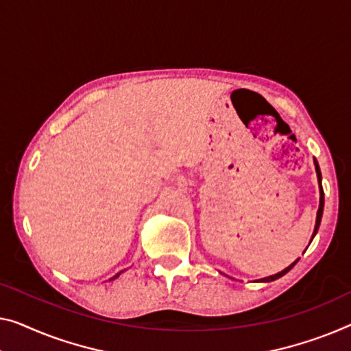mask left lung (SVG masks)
<instances>
[{
  "label": "left lung",
  "instance_id": "obj_1",
  "mask_svg": "<svg viewBox=\"0 0 351 351\" xmlns=\"http://www.w3.org/2000/svg\"><path fill=\"white\" fill-rule=\"evenodd\" d=\"M313 165H315V171H317V180H318V189H320V205H318V211H317V221H315V228H313V233H312V238L311 241L313 239V237H315L317 232H318V227H320V222H322V216H323V208H325V192H323V187H322V171H320V167H318V162L317 159L313 158ZM300 260V258H298ZM298 260L293 261V263L290 266H287L285 269H282L280 273L277 274H273V276H268V277H261V279H257L255 282H273L276 279H279V277L285 276L289 271L293 268L298 263Z\"/></svg>",
  "mask_w": 351,
  "mask_h": 351
}]
</instances>
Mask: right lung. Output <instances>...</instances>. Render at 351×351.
I'll return each instance as SVG.
<instances>
[{
  "label": "right lung",
  "instance_id": "1",
  "mask_svg": "<svg viewBox=\"0 0 351 351\" xmlns=\"http://www.w3.org/2000/svg\"><path fill=\"white\" fill-rule=\"evenodd\" d=\"M121 273H123V271H119V273H118V274H117V276H113V277H112V279H110V280H113V279H117V277H118V276H119V274H121Z\"/></svg>",
  "mask_w": 351,
  "mask_h": 351
}]
</instances>
